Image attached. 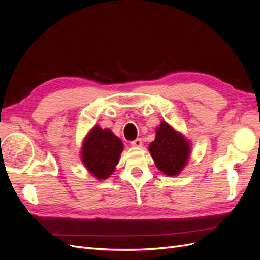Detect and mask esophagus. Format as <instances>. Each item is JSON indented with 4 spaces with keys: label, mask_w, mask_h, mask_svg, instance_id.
<instances>
[{
    "label": "esophagus",
    "mask_w": 260,
    "mask_h": 260,
    "mask_svg": "<svg viewBox=\"0 0 260 260\" xmlns=\"http://www.w3.org/2000/svg\"><path fill=\"white\" fill-rule=\"evenodd\" d=\"M131 145L135 146V147L142 146V140H141L140 138H138V139H136V140H133V141H131Z\"/></svg>",
    "instance_id": "34e87169"
}]
</instances>
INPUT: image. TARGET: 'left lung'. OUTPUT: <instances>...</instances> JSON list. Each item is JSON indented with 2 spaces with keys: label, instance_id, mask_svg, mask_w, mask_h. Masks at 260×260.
<instances>
[{
  "label": "left lung",
  "instance_id": "obj_1",
  "mask_svg": "<svg viewBox=\"0 0 260 260\" xmlns=\"http://www.w3.org/2000/svg\"><path fill=\"white\" fill-rule=\"evenodd\" d=\"M149 152L157 168L167 176H176L183 169L190 154V144L181 133L175 131L167 122L157 129Z\"/></svg>",
  "mask_w": 260,
  "mask_h": 260
}]
</instances>
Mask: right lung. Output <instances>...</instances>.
Here are the masks:
<instances>
[{"instance_id":"obj_1","label":"right lung","mask_w":260,"mask_h":260,"mask_svg":"<svg viewBox=\"0 0 260 260\" xmlns=\"http://www.w3.org/2000/svg\"><path fill=\"white\" fill-rule=\"evenodd\" d=\"M122 148L120 139L111 130L94 127L84 140L82 161L98 179H106L114 172Z\"/></svg>"}]
</instances>
